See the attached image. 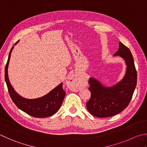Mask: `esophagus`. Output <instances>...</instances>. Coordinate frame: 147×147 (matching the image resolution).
Here are the masks:
<instances>
[{
	"label": "esophagus",
	"mask_w": 147,
	"mask_h": 147,
	"mask_svg": "<svg viewBox=\"0 0 147 147\" xmlns=\"http://www.w3.org/2000/svg\"><path fill=\"white\" fill-rule=\"evenodd\" d=\"M67 83L69 89L73 90V91H76L80 87L79 78L78 76L76 75V74H73L69 76L67 80Z\"/></svg>",
	"instance_id": "34e87169"
}]
</instances>
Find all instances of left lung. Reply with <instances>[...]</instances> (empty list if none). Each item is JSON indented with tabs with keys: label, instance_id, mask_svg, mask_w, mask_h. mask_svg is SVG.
I'll return each instance as SVG.
<instances>
[{
	"label": "left lung",
	"instance_id": "obj_1",
	"mask_svg": "<svg viewBox=\"0 0 147 147\" xmlns=\"http://www.w3.org/2000/svg\"><path fill=\"white\" fill-rule=\"evenodd\" d=\"M113 56L123 58L127 66L121 80L108 86L94 77L90 76L89 79L91 96L86 103L87 109L92 115L98 118L113 116L123 111L129 104L136 87L137 72L130 49L119 42L118 51Z\"/></svg>",
	"mask_w": 147,
	"mask_h": 147
}]
</instances>
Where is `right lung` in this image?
Masks as SVG:
<instances>
[{
  "label": "right lung",
  "mask_w": 147,
  "mask_h": 147,
  "mask_svg": "<svg viewBox=\"0 0 147 147\" xmlns=\"http://www.w3.org/2000/svg\"><path fill=\"white\" fill-rule=\"evenodd\" d=\"M18 42V41L15 45ZM14 46L10 50L8 59L5 67V81L7 84L11 98L18 109L31 116L35 118H46L53 116L60 109L65 96V92L62 87L63 83H60L47 94L40 98L29 99L21 96L15 91L11 84L7 73L11 55Z\"/></svg>",
  "instance_id": "right-lung-1"
}]
</instances>
